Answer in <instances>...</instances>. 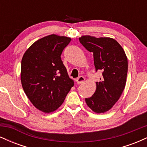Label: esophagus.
<instances>
[{
  "mask_svg": "<svg viewBox=\"0 0 147 147\" xmlns=\"http://www.w3.org/2000/svg\"><path fill=\"white\" fill-rule=\"evenodd\" d=\"M84 82H85V78H84L83 76H80V77H79L78 78L76 79V82L78 84H83Z\"/></svg>",
  "mask_w": 147,
  "mask_h": 147,
  "instance_id": "obj_1",
  "label": "esophagus"
}]
</instances>
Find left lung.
I'll use <instances>...</instances> for the list:
<instances>
[{
  "label": "left lung",
  "mask_w": 147,
  "mask_h": 147,
  "mask_svg": "<svg viewBox=\"0 0 147 147\" xmlns=\"http://www.w3.org/2000/svg\"><path fill=\"white\" fill-rule=\"evenodd\" d=\"M79 40L87 50L93 52L96 71L102 72L99 82H96L95 93L86 98V102L96 113H104L115 105L124 90L127 57L119 43L110 37L96 38L85 35Z\"/></svg>",
  "instance_id": "left-lung-1"
}]
</instances>
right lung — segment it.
Segmentation results:
<instances>
[{
  "mask_svg": "<svg viewBox=\"0 0 147 147\" xmlns=\"http://www.w3.org/2000/svg\"><path fill=\"white\" fill-rule=\"evenodd\" d=\"M70 41V37L48 35L35 41L22 58L23 90L32 104L45 113L60 107L74 86L61 59Z\"/></svg>",
  "mask_w": 147,
  "mask_h": 147,
  "instance_id": "obj_1",
  "label": "right lung"
}]
</instances>
